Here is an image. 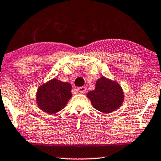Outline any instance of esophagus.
Here are the masks:
<instances>
[{"mask_svg":"<svg viewBox=\"0 0 161 161\" xmlns=\"http://www.w3.org/2000/svg\"><path fill=\"white\" fill-rule=\"evenodd\" d=\"M78 91L80 93H86V88L85 86H82L78 88Z\"/></svg>","mask_w":161,"mask_h":161,"instance_id":"1","label":"esophagus"}]
</instances>
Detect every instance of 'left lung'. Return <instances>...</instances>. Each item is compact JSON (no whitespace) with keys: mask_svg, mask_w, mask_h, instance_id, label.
<instances>
[{"mask_svg":"<svg viewBox=\"0 0 161 161\" xmlns=\"http://www.w3.org/2000/svg\"><path fill=\"white\" fill-rule=\"evenodd\" d=\"M87 96L93 106L104 113H109L117 109L124 100L121 86L105 77H101L97 81L94 90L89 92Z\"/></svg>","mask_w":161,"mask_h":161,"instance_id":"8db88e82","label":"left lung"}]
</instances>
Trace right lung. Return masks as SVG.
Listing matches in <instances>:
<instances>
[{
  "mask_svg": "<svg viewBox=\"0 0 161 161\" xmlns=\"http://www.w3.org/2000/svg\"><path fill=\"white\" fill-rule=\"evenodd\" d=\"M71 85L54 79L39 88L36 94L38 106L42 111L53 114L61 110L70 99Z\"/></svg>",
  "mask_w": 161,
  "mask_h": 161,
  "instance_id": "right-lung-1",
  "label": "right lung"
}]
</instances>
